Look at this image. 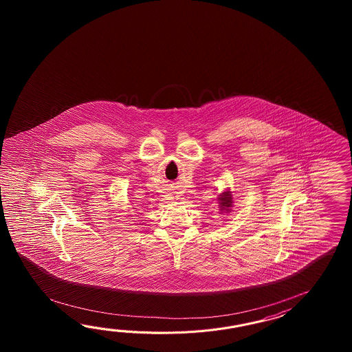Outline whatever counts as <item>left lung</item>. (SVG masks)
<instances>
[{
    "mask_svg": "<svg viewBox=\"0 0 352 352\" xmlns=\"http://www.w3.org/2000/svg\"><path fill=\"white\" fill-rule=\"evenodd\" d=\"M219 200H220V209L225 210L226 212L232 210L230 208L232 206V197L230 191H225V192L220 195Z\"/></svg>",
    "mask_w": 352,
    "mask_h": 352,
    "instance_id": "8db88e82",
    "label": "left lung"
}]
</instances>
